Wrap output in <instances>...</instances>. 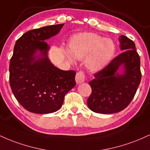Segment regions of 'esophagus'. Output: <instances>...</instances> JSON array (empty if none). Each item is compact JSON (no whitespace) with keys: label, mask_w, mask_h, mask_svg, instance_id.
Masks as SVG:
<instances>
[{"label":"esophagus","mask_w":150,"mask_h":150,"mask_svg":"<svg viewBox=\"0 0 150 150\" xmlns=\"http://www.w3.org/2000/svg\"><path fill=\"white\" fill-rule=\"evenodd\" d=\"M75 81L77 84H80L85 82V74L83 72L80 71L77 73L76 76H75Z\"/></svg>","instance_id":"obj_1"}]
</instances>
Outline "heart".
<instances>
[{"label":"heart","mask_w":150,"mask_h":150,"mask_svg":"<svg viewBox=\"0 0 150 150\" xmlns=\"http://www.w3.org/2000/svg\"><path fill=\"white\" fill-rule=\"evenodd\" d=\"M69 49L62 47V52L70 62L86 58L85 65L91 71L104 69L111 61L116 52L113 40L92 33L85 32L74 36L70 40Z\"/></svg>","instance_id":"1"}]
</instances>
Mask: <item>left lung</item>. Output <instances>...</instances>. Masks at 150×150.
I'll return each instance as SVG.
<instances>
[{
  "mask_svg": "<svg viewBox=\"0 0 150 150\" xmlns=\"http://www.w3.org/2000/svg\"><path fill=\"white\" fill-rule=\"evenodd\" d=\"M118 41L123 52L94 74L89 82L92 94L87 106L95 113L111 114L123 111L131 102L140 83V58L135 43L124 35L120 36Z\"/></svg>",
  "mask_w": 150,
  "mask_h": 150,
  "instance_id": "obj_1",
  "label": "left lung"
}]
</instances>
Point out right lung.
I'll use <instances>...</instances> for the list:
<instances>
[{"label":"right lung","instance_id":"obj_1","mask_svg":"<svg viewBox=\"0 0 150 150\" xmlns=\"http://www.w3.org/2000/svg\"><path fill=\"white\" fill-rule=\"evenodd\" d=\"M64 24L28 31L18 39L10 61V85L18 102L32 113L56 112L65 95L76 85L75 70H63L49 58L45 40L59 33Z\"/></svg>","mask_w":150,"mask_h":150}]
</instances>
